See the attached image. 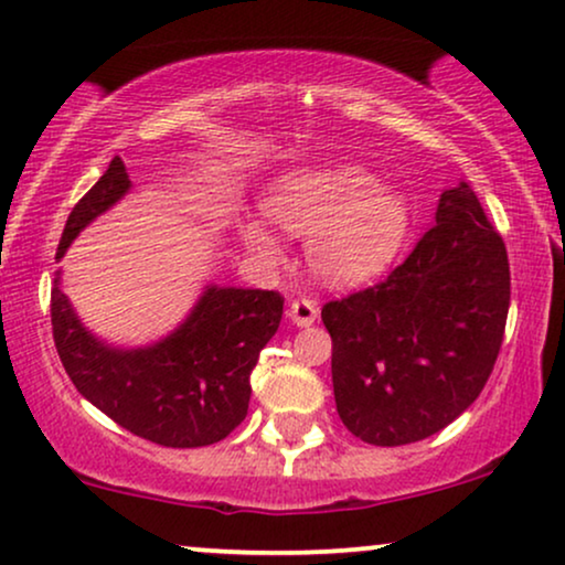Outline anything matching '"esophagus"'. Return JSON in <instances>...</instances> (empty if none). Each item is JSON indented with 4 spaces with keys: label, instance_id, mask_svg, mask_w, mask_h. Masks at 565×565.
Listing matches in <instances>:
<instances>
[{
    "label": "esophagus",
    "instance_id": "esophagus-1",
    "mask_svg": "<svg viewBox=\"0 0 565 565\" xmlns=\"http://www.w3.org/2000/svg\"><path fill=\"white\" fill-rule=\"evenodd\" d=\"M289 320L295 322L299 328H307L312 326L315 320H318V305L312 302V299H295V302L289 305Z\"/></svg>",
    "mask_w": 565,
    "mask_h": 565
}]
</instances>
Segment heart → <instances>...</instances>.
<instances>
[{"label":"heart","mask_w":565,"mask_h":565,"mask_svg":"<svg viewBox=\"0 0 565 565\" xmlns=\"http://www.w3.org/2000/svg\"><path fill=\"white\" fill-rule=\"evenodd\" d=\"M263 209L291 235L310 237V266L333 287L377 278L393 266L411 232L405 195L351 162L289 172L270 188ZM243 239L258 258L281 260V245L258 220L243 224Z\"/></svg>","instance_id":"1"}]
</instances>
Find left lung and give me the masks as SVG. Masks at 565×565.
I'll use <instances>...</instances> for the list:
<instances>
[{
    "label": "left lung",
    "instance_id": "obj_1",
    "mask_svg": "<svg viewBox=\"0 0 565 565\" xmlns=\"http://www.w3.org/2000/svg\"><path fill=\"white\" fill-rule=\"evenodd\" d=\"M509 297L507 245L476 191L449 188L385 281L322 307L343 426L366 445L401 447L452 424L491 377Z\"/></svg>",
    "mask_w": 565,
    "mask_h": 565
}]
</instances>
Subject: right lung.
<instances>
[{
	"label": "right lung",
	"instance_id": "add662e5",
	"mask_svg": "<svg viewBox=\"0 0 565 565\" xmlns=\"http://www.w3.org/2000/svg\"><path fill=\"white\" fill-rule=\"evenodd\" d=\"M120 157L72 209L56 260L95 216L129 193ZM278 291L206 287L185 322L145 349H116L89 333L70 299L51 287L54 343L74 387L126 431L162 447H206L243 424L250 403V372L278 330Z\"/></svg>",
	"mask_w": 565,
	"mask_h": 565
}]
</instances>
